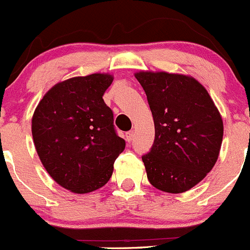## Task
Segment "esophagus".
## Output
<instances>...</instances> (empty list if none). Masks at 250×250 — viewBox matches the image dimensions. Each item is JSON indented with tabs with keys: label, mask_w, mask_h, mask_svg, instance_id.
I'll return each mask as SVG.
<instances>
[{
	"label": "esophagus",
	"mask_w": 250,
	"mask_h": 250,
	"mask_svg": "<svg viewBox=\"0 0 250 250\" xmlns=\"http://www.w3.org/2000/svg\"><path fill=\"white\" fill-rule=\"evenodd\" d=\"M133 139H134V133L133 132H127L125 133V140L128 141V143H130Z\"/></svg>",
	"instance_id": "1"
}]
</instances>
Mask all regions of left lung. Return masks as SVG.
<instances>
[{"mask_svg":"<svg viewBox=\"0 0 250 250\" xmlns=\"http://www.w3.org/2000/svg\"><path fill=\"white\" fill-rule=\"evenodd\" d=\"M144 88L155 122V141L143 156L153 188L169 193L188 191L213 169L224 125L206 88L193 77L166 71L134 75Z\"/></svg>","mask_w":250,"mask_h":250,"instance_id":"1","label":"left lung"}]
</instances>
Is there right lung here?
Wrapping results in <instances>:
<instances>
[{
    "instance_id": "obj_1",
    "label": "right lung",
    "mask_w": 250,
    "mask_h": 250,
    "mask_svg": "<svg viewBox=\"0 0 250 250\" xmlns=\"http://www.w3.org/2000/svg\"><path fill=\"white\" fill-rule=\"evenodd\" d=\"M112 81V75L99 72L62 81L43 95L32 116V139L44 169L74 193L103 188L125 147L103 99Z\"/></svg>"
}]
</instances>
